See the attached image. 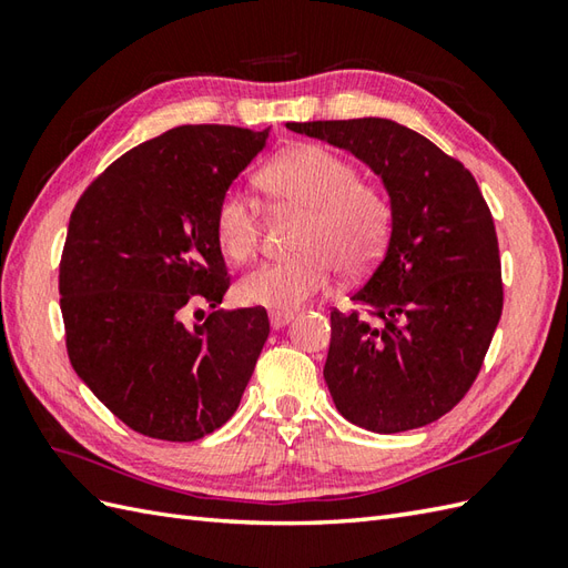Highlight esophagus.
Returning a JSON list of instances; mask_svg holds the SVG:
<instances>
[{
  "label": "esophagus",
  "instance_id": "obj_1",
  "mask_svg": "<svg viewBox=\"0 0 568 568\" xmlns=\"http://www.w3.org/2000/svg\"><path fill=\"white\" fill-rule=\"evenodd\" d=\"M295 317V312H271V327L273 329H283L285 324H291Z\"/></svg>",
  "mask_w": 568,
  "mask_h": 568
}]
</instances>
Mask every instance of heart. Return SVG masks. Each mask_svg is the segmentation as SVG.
Returning a JSON list of instances; mask_svg holds the SVG:
<instances>
[{
  "label": "heart",
  "mask_w": 568,
  "mask_h": 568,
  "mask_svg": "<svg viewBox=\"0 0 568 568\" xmlns=\"http://www.w3.org/2000/svg\"><path fill=\"white\" fill-rule=\"evenodd\" d=\"M261 187L277 207L305 212L297 232V256L271 261L239 285L246 305L293 312L324 293L336 265L348 275L368 271L381 258L393 229V202L378 183L358 178V168L320 143H303L263 168ZM220 248L246 263L261 246V207L236 187L226 190L214 214Z\"/></svg>",
  "instance_id": "b5f03b06"
}]
</instances>
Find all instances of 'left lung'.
Here are the masks:
<instances>
[{"instance_id":"1","label":"left lung","mask_w":568,"mask_h":568,"mask_svg":"<svg viewBox=\"0 0 568 568\" xmlns=\"http://www.w3.org/2000/svg\"><path fill=\"white\" fill-rule=\"evenodd\" d=\"M287 129L358 155L393 202L388 248L352 295L356 307L332 310L324 381L334 405L371 432L425 427L464 400L503 315L498 234L476 178L388 119Z\"/></svg>"}]
</instances>
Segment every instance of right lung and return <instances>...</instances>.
I'll return each instance as SVG.
<instances>
[{
  "mask_svg": "<svg viewBox=\"0 0 568 568\" xmlns=\"http://www.w3.org/2000/svg\"><path fill=\"white\" fill-rule=\"evenodd\" d=\"M265 139L268 129L175 126L106 165L70 214L58 268L70 364L143 437L220 429L268 339L263 307L185 324L187 307H216L232 285L216 204Z\"/></svg>",
  "mask_w": 568,
  "mask_h": 568,
  "instance_id": "1",
  "label": "right lung"
}]
</instances>
